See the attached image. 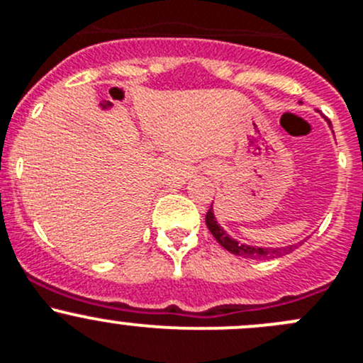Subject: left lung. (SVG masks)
I'll list each match as a JSON object with an SVG mask.
<instances>
[{"instance_id": "1", "label": "left lung", "mask_w": 363, "mask_h": 363, "mask_svg": "<svg viewBox=\"0 0 363 363\" xmlns=\"http://www.w3.org/2000/svg\"><path fill=\"white\" fill-rule=\"evenodd\" d=\"M206 225L210 229V233L213 235V238L224 247L225 250H229L235 256H242V257H250V259H268L272 256H282L286 252H291L296 245H289L284 247V249H263V247H252V245H243V243H238L235 238L228 235L224 229L220 228V224L217 222L213 215V208L210 206L206 213Z\"/></svg>"}]
</instances>
